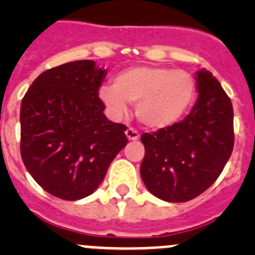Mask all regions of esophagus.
<instances>
[{"instance_id":"34e87169","label":"esophagus","mask_w":255,"mask_h":255,"mask_svg":"<svg viewBox=\"0 0 255 255\" xmlns=\"http://www.w3.org/2000/svg\"><path fill=\"white\" fill-rule=\"evenodd\" d=\"M126 136H128V139L129 140H138L139 138H140V135H139V132L136 131L135 129H132V128H129V129H126L125 131Z\"/></svg>"}]
</instances>
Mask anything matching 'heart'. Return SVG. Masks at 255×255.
Returning <instances> with one entry per match:
<instances>
[{
  "label": "heart",
  "instance_id": "heart-1",
  "mask_svg": "<svg viewBox=\"0 0 255 255\" xmlns=\"http://www.w3.org/2000/svg\"><path fill=\"white\" fill-rule=\"evenodd\" d=\"M197 84L184 70L135 66L121 71L114 85H103L100 100L115 117L128 114V103H136V116L150 129H164L181 120L194 102Z\"/></svg>",
  "mask_w": 255,
  "mask_h": 255
}]
</instances>
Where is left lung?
<instances>
[{
    "label": "left lung",
    "mask_w": 255,
    "mask_h": 255,
    "mask_svg": "<svg viewBox=\"0 0 255 255\" xmlns=\"http://www.w3.org/2000/svg\"><path fill=\"white\" fill-rule=\"evenodd\" d=\"M198 101L180 123L144 132L140 175L154 197L181 203L194 199L217 180L234 148V110L220 82L197 73Z\"/></svg>",
    "instance_id": "1"
}]
</instances>
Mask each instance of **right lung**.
Returning <instances> with one entry per match:
<instances>
[{
  "instance_id": "1",
  "label": "right lung",
  "mask_w": 255,
  "mask_h": 255,
  "mask_svg": "<svg viewBox=\"0 0 255 255\" xmlns=\"http://www.w3.org/2000/svg\"><path fill=\"white\" fill-rule=\"evenodd\" d=\"M106 74L92 60L67 62L40 74L22 98V162L60 199L91 195L128 144L126 126L103 114L98 91Z\"/></svg>"
}]
</instances>
